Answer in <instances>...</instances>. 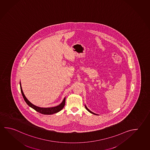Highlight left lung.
I'll use <instances>...</instances> for the list:
<instances>
[{"mask_svg":"<svg viewBox=\"0 0 150 150\" xmlns=\"http://www.w3.org/2000/svg\"><path fill=\"white\" fill-rule=\"evenodd\" d=\"M85 107L86 108V109L87 110H88L89 112H90L91 113H92V114H94V115H97V114H95V113H93V112H91V110H89V109L88 108H87L86 106V105H85Z\"/></svg>","mask_w":150,"mask_h":150,"instance_id":"8db88e82","label":"left lung"}]
</instances>
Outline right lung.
<instances>
[{
	"mask_svg": "<svg viewBox=\"0 0 150 150\" xmlns=\"http://www.w3.org/2000/svg\"><path fill=\"white\" fill-rule=\"evenodd\" d=\"M20 86H21V94L23 96L25 101L26 102L27 104L28 105L33 108V109H34L35 110H36L38 112L42 114H45V115H51V114H53L54 113H56L61 111L63 108L65 104V97L64 98L63 102L61 103L59 105L55 106V107H52V108H40V107H38L36 106V105H34L32 103L30 102L27 99L26 97L25 96L23 91L22 90V88H21V82H20Z\"/></svg>",
	"mask_w": 150,
	"mask_h": 150,
	"instance_id": "right-lung-1",
	"label": "right lung"
}]
</instances>
